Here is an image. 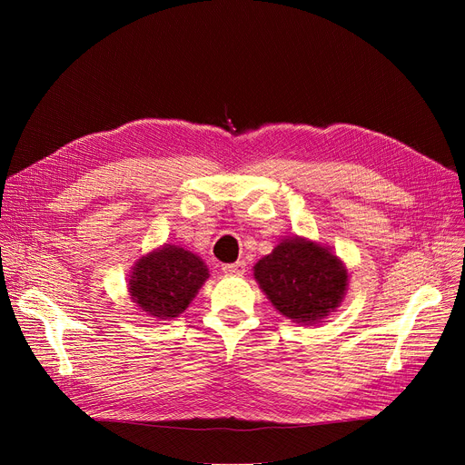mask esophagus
<instances>
[{
    "mask_svg": "<svg viewBox=\"0 0 465 465\" xmlns=\"http://www.w3.org/2000/svg\"><path fill=\"white\" fill-rule=\"evenodd\" d=\"M245 262H235V263H226L223 265V272L226 275H245Z\"/></svg>",
    "mask_w": 465,
    "mask_h": 465,
    "instance_id": "1",
    "label": "esophagus"
}]
</instances>
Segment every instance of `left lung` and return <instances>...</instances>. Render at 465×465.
<instances>
[{
  "label": "left lung",
  "mask_w": 465,
  "mask_h": 465,
  "mask_svg": "<svg viewBox=\"0 0 465 465\" xmlns=\"http://www.w3.org/2000/svg\"><path fill=\"white\" fill-rule=\"evenodd\" d=\"M254 279L273 307L296 324H319L337 311L349 288V270L330 247L286 237L254 265Z\"/></svg>",
  "instance_id": "8db88e82"
}]
</instances>
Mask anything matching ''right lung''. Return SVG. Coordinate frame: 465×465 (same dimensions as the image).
<instances>
[{
  "label": "right lung",
  "mask_w": 465,
  "mask_h": 465,
  "mask_svg": "<svg viewBox=\"0 0 465 465\" xmlns=\"http://www.w3.org/2000/svg\"><path fill=\"white\" fill-rule=\"evenodd\" d=\"M209 279L205 262L179 245L143 254L128 277L132 302L156 321L177 319Z\"/></svg>",
  "instance_id": "add662e5"
}]
</instances>
